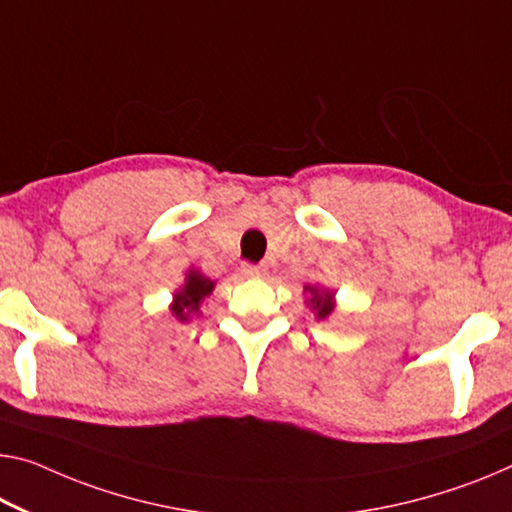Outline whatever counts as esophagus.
Instances as JSON below:
<instances>
[{
	"label": "esophagus",
	"mask_w": 512,
	"mask_h": 512,
	"mask_svg": "<svg viewBox=\"0 0 512 512\" xmlns=\"http://www.w3.org/2000/svg\"><path fill=\"white\" fill-rule=\"evenodd\" d=\"M242 274H245V277H265L267 267H265V265H251V263H245V265H242Z\"/></svg>",
	"instance_id": "34e87169"
}]
</instances>
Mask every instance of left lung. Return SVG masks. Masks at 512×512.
<instances>
[{
	"label": "left lung",
	"instance_id": "1",
	"mask_svg": "<svg viewBox=\"0 0 512 512\" xmlns=\"http://www.w3.org/2000/svg\"><path fill=\"white\" fill-rule=\"evenodd\" d=\"M304 293H309V306L316 313L318 320H325L332 316L334 311V293L332 290L318 288V286H306Z\"/></svg>",
	"mask_w": 512,
	"mask_h": 512
}]
</instances>
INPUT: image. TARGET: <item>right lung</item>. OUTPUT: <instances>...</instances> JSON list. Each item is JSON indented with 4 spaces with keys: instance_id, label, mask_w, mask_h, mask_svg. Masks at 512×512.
Listing matches in <instances>:
<instances>
[{
    "instance_id": "add662e5",
    "label": "right lung",
    "mask_w": 512,
    "mask_h": 512,
    "mask_svg": "<svg viewBox=\"0 0 512 512\" xmlns=\"http://www.w3.org/2000/svg\"><path fill=\"white\" fill-rule=\"evenodd\" d=\"M212 288H215V281H210L206 274L190 270L187 272L183 286H180V290H176L174 302H171L169 311L174 313L176 320L187 322L199 313L201 302L212 293Z\"/></svg>"
}]
</instances>
